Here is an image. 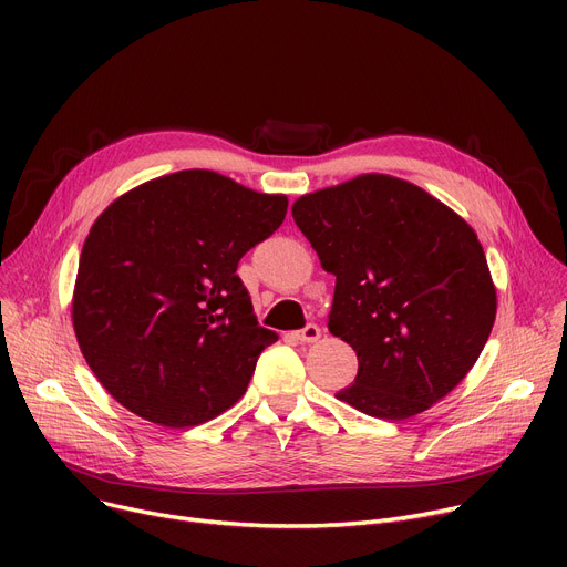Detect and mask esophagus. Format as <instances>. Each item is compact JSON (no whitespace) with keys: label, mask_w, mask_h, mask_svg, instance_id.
<instances>
[{"label":"esophagus","mask_w":567,"mask_h":567,"mask_svg":"<svg viewBox=\"0 0 567 567\" xmlns=\"http://www.w3.org/2000/svg\"><path fill=\"white\" fill-rule=\"evenodd\" d=\"M319 338H321V329L317 323H308L306 329L296 331V340H301V342H317Z\"/></svg>","instance_id":"obj_1"}]
</instances>
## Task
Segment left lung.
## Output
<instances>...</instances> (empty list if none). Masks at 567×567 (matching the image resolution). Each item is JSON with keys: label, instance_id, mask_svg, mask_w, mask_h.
<instances>
[{"label": "left lung", "instance_id": "left-lung-1", "mask_svg": "<svg viewBox=\"0 0 567 567\" xmlns=\"http://www.w3.org/2000/svg\"><path fill=\"white\" fill-rule=\"evenodd\" d=\"M291 216L336 276L329 331L359 355V374L336 398L404 421L449 395L496 317L475 231L423 188L385 174L303 195Z\"/></svg>", "mask_w": 567, "mask_h": 567}]
</instances>
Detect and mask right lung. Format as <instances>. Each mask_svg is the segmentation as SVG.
Returning <instances> with one entry per match:
<instances>
[{
  "instance_id": "add662e5",
  "label": "right lung",
  "mask_w": 567,
  "mask_h": 567,
  "mask_svg": "<svg viewBox=\"0 0 567 567\" xmlns=\"http://www.w3.org/2000/svg\"><path fill=\"white\" fill-rule=\"evenodd\" d=\"M287 197L184 169L114 199L89 231L73 329L103 389L140 419L193 427L248 389L278 340L236 268L285 220Z\"/></svg>"
}]
</instances>
